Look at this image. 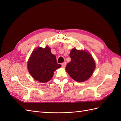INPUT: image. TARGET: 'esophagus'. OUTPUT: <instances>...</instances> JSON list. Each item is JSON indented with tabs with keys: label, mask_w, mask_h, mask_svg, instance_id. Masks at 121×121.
<instances>
[{
	"label": "esophagus",
	"mask_w": 121,
	"mask_h": 121,
	"mask_svg": "<svg viewBox=\"0 0 121 121\" xmlns=\"http://www.w3.org/2000/svg\"><path fill=\"white\" fill-rule=\"evenodd\" d=\"M66 62H63V63H62V64H61V65H62V68H65V66H66Z\"/></svg>",
	"instance_id": "34e87169"
}]
</instances>
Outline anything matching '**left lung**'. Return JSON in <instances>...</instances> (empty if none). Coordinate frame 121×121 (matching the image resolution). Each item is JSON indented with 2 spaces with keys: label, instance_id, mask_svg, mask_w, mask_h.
I'll list each match as a JSON object with an SVG mask.
<instances>
[{
  "label": "left lung",
  "instance_id": "1",
  "mask_svg": "<svg viewBox=\"0 0 121 121\" xmlns=\"http://www.w3.org/2000/svg\"><path fill=\"white\" fill-rule=\"evenodd\" d=\"M70 62L67 64L66 71L74 80L83 82L87 80L94 72L96 64L91 55L86 50L73 48L71 51Z\"/></svg>",
  "mask_w": 121,
  "mask_h": 121
}]
</instances>
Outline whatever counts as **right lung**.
Instances as JSON below:
<instances>
[{
    "instance_id": "obj_1",
    "label": "right lung",
    "mask_w": 121,
    "mask_h": 121,
    "mask_svg": "<svg viewBox=\"0 0 121 121\" xmlns=\"http://www.w3.org/2000/svg\"><path fill=\"white\" fill-rule=\"evenodd\" d=\"M61 65L56 62L55 55L51 52L50 48L37 47L33 51L27 62L29 72L34 79L45 83L52 78L54 72Z\"/></svg>"
}]
</instances>
